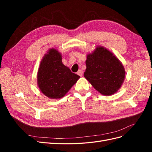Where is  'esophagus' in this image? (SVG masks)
Masks as SVG:
<instances>
[{"label": "esophagus", "mask_w": 152, "mask_h": 152, "mask_svg": "<svg viewBox=\"0 0 152 152\" xmlns=\"http://www.w3.org/2000/svg\"><path fill=\"white\" fill-rule=\"evenodd\" d=\"M77 75H79V76H80V77H82V75H83V71H82V70H79V71L77 72Z\"/></svg>", "instance_id": "obj_1"}]
</instances>
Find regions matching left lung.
I'll use <instances>...</instances> for the list:
<instances>
[{"label": "left lung", "instance_id": "8db88e82", "mask_svg": "<svg viewBox=\"0 0 152 152\" xmlns=\"http://www.w3.org/2000/svg\"><path fill=\"white\" fill-rule=\"evenodd\" d=\"M86 64L84 76L99 93L110 96L121 88L125 70L119 59L108 49L98 46L87 54Z\"/></svg>", "mask_w": 152, "mask_h": 152}]
</instances>
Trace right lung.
Listing matches in <instances>:
<instances>
[{
    "label": "right lung",
    "instance_id": "obj_1",
    "mask_svg": "<svg viewBox=\"0 0 152 152\" xmlns=\"http://www.w3.org/2000/svg\"><path fill=\"white\" fill-rule=\"evenodd\" d=\"M61 57L56 49H49L41 61L38 70L39 89L51 99L63 98L80 78L63 65Z\"/></svg>",
    "mask_w": 152,
    "mask_h": 152
}]
</instances>
